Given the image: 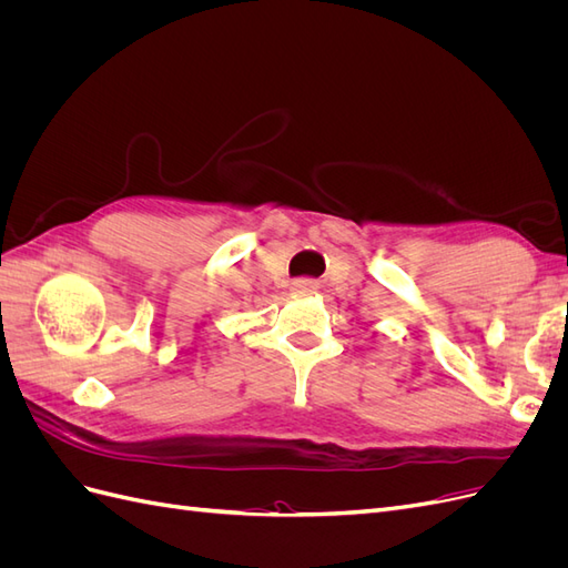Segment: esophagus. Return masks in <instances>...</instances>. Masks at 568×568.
I'll return each instance as SVG.
<instances>
[{
    "instance_id": "1",
    "label": "esophagus",
    "mask_w": 568,
    "mask_h": 568,
    "mask_svg": "<svg viewBox=\"0 0 568 568\" xmlns=\"http://www.w3.org/2000/svg\"><path fill=\"white\" fill-rule=\"evenodd\" d=\"M317 286L320 284L315 280H307V277H301V280H296L294 284H291V288H294L296 294H315Z\"/></svg>"
}]
</instances>
